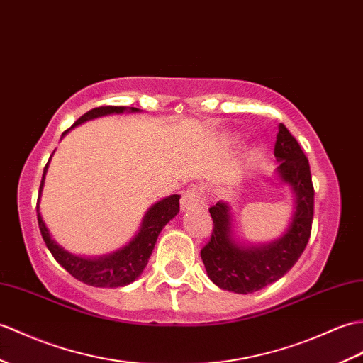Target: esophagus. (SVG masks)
Instances as JSON below:
<instances>
[{"label":"esophagus","instance_id":"34e87169","mask_svg":"<svg viewBox=\"0 0 363 363\" xmlns=\"http://www.w3.org/2000/svg\"><path fill=\"white\" fill-rule=\"evenodd\" d=\"M201 202V189L199 187H191L189 190L182 191L181 196V208L189 210L191 207L198 206Z\"/></svg>","mask_w":363,"mask_h":363}]
</instances>
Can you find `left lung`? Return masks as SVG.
Here are the masks:
<instances>
[{
    "label": "left lung",
    "mask_w": 363,
    "mask_h": 363,
    "mask_svg": "<svg viewBox=\"0 0 363 363\" xmlns=\"http://www.w3.org/2000/svg\"><path fill=\"white\" fill-rule=\"evenodd\" d=\"M274 155L281 182L289 184L296 195V212L289 229L280 240L258 247H244L232 238L230 207L216 202L208 208L213 232L201 249L202 263L218 288L237 294L263 289L289 271L305 250L313 229L314 185L308 157L297 139L283 123L278 125Z\"/></svg>",
    "instance_id": "obj_1"
}]
</instances>
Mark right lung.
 Masks as SVG:
<instances>
[{
  "label": "right lung",
  "instance_id": "add662e5",
  "mask_svg": "<svg viewBox=\"0 0 363 363\" xmlns=\"http://www.w3.org/2000/svg\"><path fill=\"white\" fill-rule=\"evenodd\" d=\"M123 111L138 113L139 109L126 108V106L92 108L88 113L83 114L80 119L71 126V128L89 119H96V117H100V116L121 114ZM67 131L69 130H66L63 133V136ZM49 161L43 170V178H41V184H40V193H41V189H43L45 174L48 170ZM40 193H38V201H37V218H38V227H40L41 237H43L46 242V247L57 259V263L62 267H65L74 278H77L79 281L85 284L96 286V288H119V286L130 284L131 281L136 280V278L142 274L143 269H145L151 252L155 249L156 240L159 237V233H161V230L164 229V225L170 221L172 218L178 215L179 198H181L179 195H172L162 201L156 202V204L145 213V216H143L140 230L138 232L136 237L133 238V241H130V244H126L123 249L114 252L111 255H105L100 258H83V257L69 254V252L65 250L62 246H58V244L52 240V237H50L43 218L40 215V206H38Z\"/></svg>",
  "mask_w": 363,
  "mask_h": 363
}]
</instances>
